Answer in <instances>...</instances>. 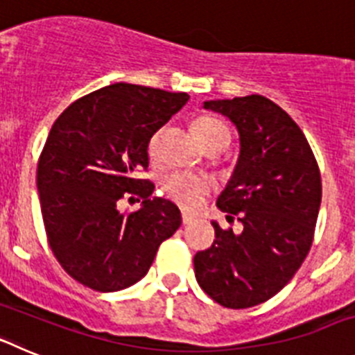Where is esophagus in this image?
<instances>
[{
  "instance_id": "esophagus-1",
  "label": "esophagus",
  "mask_w": 355,
  "mask_h": 355,
  "mask_svg": "<svg viewBox=\"0 0 355 355\" xmlns=\"http://www.w3.org/2000/svg\"><path fill=\"white\" fill-rule=\"evenodd\" d=\"M181 220H183V225H190L193 220H196V216L190 215V213H187V211H183L181 213Z\"/></svg>"
}]
</instances>
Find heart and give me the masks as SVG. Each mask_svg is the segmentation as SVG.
Listing matches in <instances>:
<instances>
[{
	"instance_id": "obj_1",
	"label": "heart",
	"mask_w": 355,
	"mask_h": 355,
	"mask_svg": "<svg viewBox=\"0 0 355 355\" xmlns=\"http://www.w3.org/2000/svg\"><path fill=\"white\" fill-rule=\"evenodd\" d=\"M193 133H196L197 140H199L205 149L211 146H227L231 140V133L229 128L225 126L220 119L215 117H200L193 122ZM163 128L156 130L150 135L149 142H147V153H149L150 159L158 158L159 153V140H162ZM163 192L167 193L174 202H178L183 208H197V206L205 200L208 193L215 188V183L209 175L206 174H192V172H171L163 178L162 181Z\"/></svg>"
}]
</instances>
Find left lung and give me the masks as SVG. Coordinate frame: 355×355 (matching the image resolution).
<instances>
[{"mask_svg": "<svg viewBox=\"0 0 355 355\" xmlns=\"http://www.w3.org/2000/svg\"><path fill=\"white\" fill-rule=\"evenodd\" d=\"M236 126L240 156L216 199L240 234L216 222L215 241L193 258L197 283L215 302L245 309L272 299L311 249L322 202L318 163L302 130L281 106L252 94L206 101Z\"/></svg>", "mask_w": 355, "mask_h": 355, "instance_id": "left-lung-1", "label": "left lung"}]
</instances>
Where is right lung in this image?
<instances>
[{
  "label": "right lung",
  "mask_w": 355,
  "mask_h": 355,
  "mask_svg": "<svg viewBox=\"0 0 355 355\" xmlns=\"http://www.w3.org/2000/svg\"><path fill=\"white\" fill-rule=\"evenodd\" d=\"M190 96L142 85L114 83L80 97L62 112L37 167L44 227L64 270L96 291L139 283L159 243L181 225L174 202L153 197L147 171L150 135ZM139 195L143 208L121 214L116 202Z\"/></svg>",
  "instance_id": "add662e5"
}]
</instances>
